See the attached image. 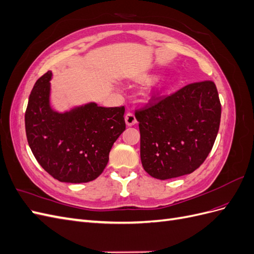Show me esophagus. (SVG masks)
I'll return each instance as SVG.
<instances>
[{
    "label": "esophagus",
    "mask_w": 254,
    "mask_h": 254,
    "mask_svg": "<svg viewBox=\"0 0 254 254\" xmlns=\"http://www.w3.org/2000/svg\"><path fill=\"white\" fill-rule=\"evenodd\" d=\"M125 122H126V125H127V126H133V125L135 124V123H136L134 114L131 113V112H128V113L125 115Z\"/></svg>",
    "instance_id": "obj_1"
}]
</instances>
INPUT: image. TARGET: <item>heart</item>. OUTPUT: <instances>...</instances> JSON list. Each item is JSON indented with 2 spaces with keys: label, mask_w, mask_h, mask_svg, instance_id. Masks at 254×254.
<instances>
[{
  "label": "heart",
  "mask_w": 254,
  "mask_h": 254,
  "mask_svg": "<svg viewBox=\"0 0 254 254\" xmlns=\"http://www.w3.org/2000/svg\"><path fill=\"white\" fill-rule=\"evenodd\" d=\"M142 78H143V79H146V78H148V76H143ZM161 88H162V82L157 81V82H155V83L152 84V88H151V90H152V92H153V91L159 90V89H161Z\"/></svg>",
  "instance_id": "b5f03b06"
}]
</instances>
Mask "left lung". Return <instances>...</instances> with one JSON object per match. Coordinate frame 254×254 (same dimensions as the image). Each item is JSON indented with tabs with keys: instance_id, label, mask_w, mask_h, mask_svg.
Here are the masks:
<instances>
[{
	"instance_id": "left-lung-1",
	"label": "left lung",
	"mask_w": 254,
	"mask_h": 254,
	"mask_svg": "<svg viewBox=\"0 0 254 254\" xmlns=\"http://www.w3.org/2000/svg\"><path fill=\"white\" fill-rule=\"evenodd\" d=\"M221 115L213 81L188 84L136 110L145 172L160 180L193 173L209 155Z\"/></svg>"
}]
</instances>
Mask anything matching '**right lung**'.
<instances>
[{"instance_id":"obj_1","label":"right lung","mask_w":254,"mask_h":254,"mask_svg":"<svg viewBox=\"0 0 254 254\" xmlns=\"http://www.w3.org/2000/svg\"><path fill=\"white\" fill-rule=\"evenodd\" d=\"M52 72L38 79L25 112L27 142L44 171L60 182L96 179L109 161L113 143L126 129L123 107L88 103L58 112L51 107Z\"/></svg>"}]
</instances>
